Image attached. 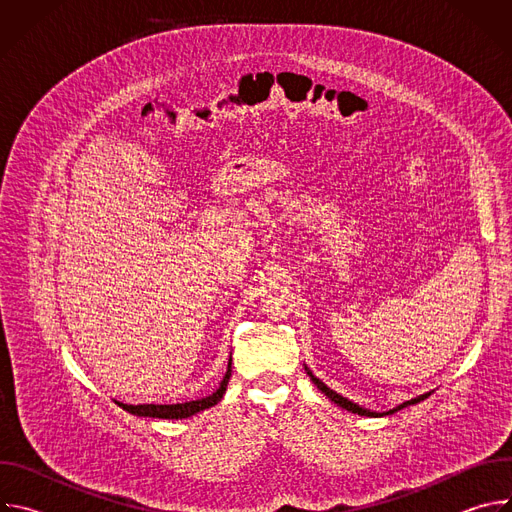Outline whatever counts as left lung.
Returning a JSON list of instances; mask_svg holds the SVG:
<instances>
[{"label":"left lung","instance_id":"8db88e82","mask_svg":"<svg viewBox=\"0 0 512 512\" xmlns=\"http://www.w3.org/2000/svg\"><path fill=\"white\" fill-rule=\"evenodd\" d=\"M306 373L310 375V379H312V383L330 399V401H334L338 407H342V409H346V411H350V413H358V415H367V417H383V415H391V413H395V411H399V409H403V407H407V405H415V403H419V401H423V399H427L429 395H431V391L429 393H425V395H419V397H415V399H411V401H405V403H401V405H397L395 409H391V411H383V413H377V411H371V409H364V407H360V405H356L354 401H350V399H346V397H342L340 393H336V391H332L328 385H324L318 377H314V373L306 367Z\"/></svg>","mask_w":512,"mask_h":512}]
</instances>
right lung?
I'll return each instance as SVG.
<instances>
[{
    "label": "right lung",
    "mask_w": 512,
    "mask_h": 512,
    "mask_svg": "<svg viewBox=\"0 0 512 512\" xmlns=\"http://www.w3.org/2000/svg\"><path fill=\"white\" fill-rule=\"evenodd\" d=\"M229 379H231V358H229V367H227V373L221 381V385H218V389L204 397V399H196V401H186V403H176V405H154V403H148V405H127V403H119L115 401L121 409L137 415V417H158V419H186V417H192L208 407H214L218 401L223 399L225 391H227V385H229Z\"/></svg>",
    "instance_id": "right-lung-1"
}]
</instances>
